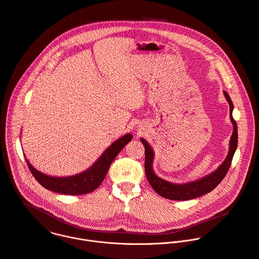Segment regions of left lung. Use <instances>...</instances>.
Returning <instances> with one entry per match:
<instances>
[{
  "mask_svg": "<svg viewBox=\"0 0 259 259\" xmlns=\"http://www.w3.org/2000/svg\"><path fill=\"white\" fill-rule=\"evenodd\" d=\"M224 95L230 105V119L233 124L234 130H233V134L230 139V148H229V152H228L226 159L215 170L212 171L211 174H209L197 181H193V182H189V183H185V184H174V183L167 182V181L157 177L154 174V171L152 169L154 152L145 139H143V138L140 139L145 148L144 168H145L146 178H147L150 186L153 188V190L157 194H159L161 197L167 198L170 200H180V201L194 199L196 197L202 196V195L207 194L210 191H212L227 175L228 170L230 168V165L232 163L234 153H235V151L237 149V145H238V128H237V123L232 116V112L234 109L233 103L230 99V96L226 92H224Z\"/></svg>",
  "mask_w": 259,
  "mask_h": 259,
  "instance_id": "obj_1",
  "label": "left lung"
}]
</instances>
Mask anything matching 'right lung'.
Instances as JSON below:
<instances>
[{
    "label": "right lung",
    "mask_w": 259,
    "mask_h": 259,
    "mask_svg": "<svg viewBox=\"0 0 259 259\" xmlns=\"http://www.w3.org/2000/svg\"><path fill=\"white\" fill-rule=\"evenodd\" d=\"M132 134H126L112 143L100 158L86 170L69 177H52L35 169L26 159V163L35 180L46 189L66 195L88 194L96 190L104 181L109 167L118 153L131 141Z\"/></svg>",
    "instance_id": "1"
}]
</instances>
